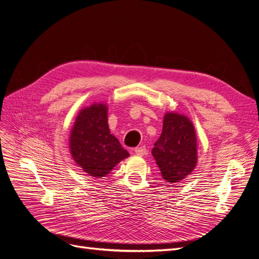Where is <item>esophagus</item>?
Segmentation results:
<instances>
[{"label": "esophagus", "instance_id": "1", "mask_svg": "<svg viewBox=\"0 0 259 259\" xmlns=\"http://www.w3.org/2000/svg\"><path fill=\"white\" fill-rule=\"evenodd\" d=\"M146 147L145 146H141V147H137L136 149H135V152H136V155H138V156H144L145 154H146Z\"/></svg>", "mask_w": 259, "mask_h": 259}]
</instances>
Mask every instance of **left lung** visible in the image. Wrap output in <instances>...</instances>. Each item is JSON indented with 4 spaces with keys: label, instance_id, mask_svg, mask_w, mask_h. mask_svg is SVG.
Returning a JSON list of instances; mask_svg holds the SVG:
<instances>
[{
    "label": "left lung",
    "instance_id": "1",
    "mask_svg": "<svg viewBox=\"0 0 259 259\" xmlns=\"http://www.w3.org/2000/svg\"><path fill=\"white\" fill-rule=\"evenodd\" d=\"M151 154L168 184H177L192 173L197 164V139L193 122L186 115L166 112L163 128Z\"/></svg>",
    "mask_w": 259,
    "mask_h": 259
}]
</instances>
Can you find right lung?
<instances>
[{"instance_id": "obj_1", "label": "right lung", "mask_w": 259, "mask_h": 259, "mask_svg": "<svg viewBox=\"0 0 259 259\" xmlns=\"http://www.w3.org/2000/svg\"><path fill=\"white\" fill-rule=\"evenodd\" d=\"M69 150L76 165L95 178L107 176L129 157V152L111 135L108 105L103 102H94L79 112L70 131Z\"/></svg>"}]
</instances>
